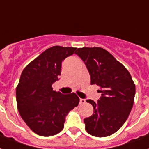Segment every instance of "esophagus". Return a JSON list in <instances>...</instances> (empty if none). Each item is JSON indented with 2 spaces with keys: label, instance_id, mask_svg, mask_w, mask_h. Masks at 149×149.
<instances>
[{
  "label": "esophagus",
  "instance_id": "obj_1",
  "mask_svg": "<svg viewBox=\"0 0 149 149\" xmlns=\"http://www.w3.org/2000/svg\"><path fill=\"white\" fill-rule=\"evenodd\" d=\"M79 102H80V104L86 103V100L85 99H80V100H79Z\"/></svg>",
  "mask_w": 149,
  "mask_h": 149
}]
</instances>
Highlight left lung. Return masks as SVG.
Instances as JSON below:
<instances>
[{
  "label": "left lung",
  "mask_w": 149,
  "mask_h": 149,
  "mask_svg": "<svg viewBox=\"0 0 149 149\" xmlns=\"http://www.w3.org/2000/svg\"><path fill=\"white\" fill-rule=\"evenodd\" d=\"M85 63L90 84L101 88L102 96L95 102L93 114L84 118L86 130L95 137L114 134L125 123L134 103L135 85L127 69L101 47L78 48L75 53Z\"/></svg>",
  "instance_id": "1"
}]
</instances>
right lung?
Returning a JSON list of instances; mask_svg holds the SVG:
<instances>
[{"label":"right lung","mask_w":149,"mask_h":149,"mask_svg":"<svg viewBox=\"0 0 149 149\" xmlns=\"http://www.w3.org/2000/svg\"><path fill=\"white\" fill-rule=\"evenodd\" d=\"M77 48L54 46L46 49L23 70L16 89L17 105L23 120L41 136H52L62 131L69 112L78 106L74 93H60L52 85L61 73L63 60Z\"/></svg>","instance_id":"1"}]
</instances>
